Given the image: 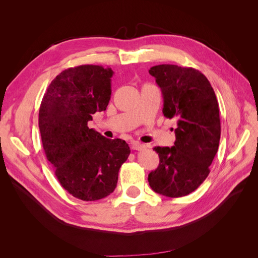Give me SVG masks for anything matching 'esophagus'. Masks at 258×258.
Returning a JSON list of instances; mask_svg holds the SVG:
<instances>
[{
  "label": "esophagus",
  "mask_w": 258,
  "mask_h": 258,
  "mask_svg": "<svg viewBox=\"0 0 258 258\" xmlns=\"http://www.w3.org/2000/svg\"><path fill=\"white\" fill-rule=\"evenodd\" d=\"M146 146L144 144H141L139 142H133L132 145H131V148L134 151H141V150H144Z\"/></svg>",
  "instance_id": "34e87169"
}]
</instances>
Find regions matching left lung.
Listing matches in <instances>:
<instances>
[{"instance_id":"obj_1","label":"left lung","mask_w":258,"mask_h":258,"mask_svg":"<svg viewBox=\"0 0 258 258\" xmlns=\"http://www.w3.org/2000/svg\"><path fill=\"white\" fill-rule=\"evenodd\" d=\"M163 95V115L177 120L172 147L156 146L159 166L148 174L153 190L168 198L185 197L206 180L221 138L219 102L207 77L194 68L152 67Z\"/></svg>"}]
</instances>
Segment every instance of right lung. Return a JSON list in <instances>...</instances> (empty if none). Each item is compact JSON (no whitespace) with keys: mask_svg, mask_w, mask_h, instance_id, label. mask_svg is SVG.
I'll use <instances>...</instances> for the list:
<instances>
[{"mask_svg":"<svg viewBox=\"0 0 258 258\" xmlns=\"http://www.w3.org/2000/svg\"><path fill=\"white\" fill-rule=\"evenodd\" d=\"M111 68H69L49 85L39 106L38 127L47 160L60 185L73 197L97 201L111 195L130 156L124 140L107 139L88 121L111 99Z\"/></svg>","mask_w":258,"mask_h":258,"instance_id":"right-lung-1","label":"right lung"}]
</instances>
